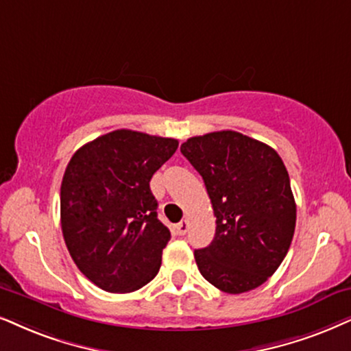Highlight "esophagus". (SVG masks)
Here are the masks:
<instances>
[{"label":"esophagus","mask_w":351,"mask_h":351,"mask_svg":"<svg viewBox=\"0 0 351 351\" xmlns=\"http://www.w3.org/2000/svg\"><path fill=\"white\" fill-rule=\"evenodd\" d=\"M188 228H189V221L188 220L180 221V223L176 225V232H178V234H186V233H188Z\"/></svg>","instance_id":"obj_1"}]
</instances>
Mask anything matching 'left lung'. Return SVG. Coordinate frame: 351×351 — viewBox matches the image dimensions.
<instances>
[{"label": "left lung", "mask_w": 351, "mask_h": 351, "mask_svg": "<svg viewBox=\"0 0 351 351\" xmlns=\"http://www.w3.org/2000/svg\"><path fill=\"white\" fill-rule=\"evenodd\" d=\"M181 154L202 176L217 217L214 241L194 251L199 272L225 293L267 280L290 250L296 204L280 155L237 131L191 137Z\"/></svg>", "instance_id": "obj_1"}]
</instances>
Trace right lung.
<instances>
[{
  "label": "right lung",
  "instance_id": "1",
  "mask_svg": "<svg viewBox=\"0 0 351 351\" xmlns=\"http://www.w3.org/2000/svg\"><path fill=\"white\" fill-rule=\"evenodd\" d=\"M178 149L171 137L117 130L71 157L61 183V230L77 269L110 293L157 275L170 230L158 220L150 178Z\"/></svg>",
  "mask_w": 351,
  "mask_h": 351
}]
</instances>
